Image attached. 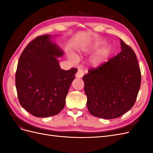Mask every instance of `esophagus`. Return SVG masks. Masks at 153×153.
I'll return each instance as SVG.
<instances>
[{
  "instance_id": "34e87169",
  "label": "esophagus",
  "mask_w": 153,
  "mask_h": 153,
  "mask_svg": "<svg viewBox=\"0 0 153 153\" xmlns=\"http://www.w3.org/2000/svg\"><path fill=\"white\" fill-rule=\"evenodd\" d=\"M84 75V73L82 69H78L77 73H76V76L77 78H82Z\"/></svg>"
}]
</instances>
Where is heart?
Masks as SVG:
<instances>
[{"mask_svg":"<svg viewBox=\"0 0 153 153\" xmlns=\"http://www.w3.org/2000/svg\"><path fill=\"white\" fill-rule=\"evenodd\" d=\"M106 43V41L104 39H99L94 41L93 43L89 45L84 48L85 52H92L94 51L98 50L101 47H103ZM112 48L110 45H106L102 48H101L93 57H92L91 62L92 65L98 67L105 62L110 55L112 53ZM68 59L72 63H76L78 61V55L75 53L69 52L68 54Z\"/></svg>","mask_w":153,"mask_h":153,"instance_id":"heart-1","label":"heart"}]
</instances>
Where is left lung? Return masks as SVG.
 Here are the masks:
<instances>
[{"mask_svg":"<svg viewBox=\"0 0 153 153\" xmlns=\"http://www.w3.org/2000/svg\"><path fill=\"white\" fill-rule=\"evenodd\" d=\"M121 40V52L83 76L87 106L95 117L117 118L135 104L141 84L136 54Z\"/></svg>","mask_w":153,"mask_h":153,"instance_id":"left-lung-1","label":"left lung"}]
</instances>
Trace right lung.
<instances>
[{
	"mask_svg": "<svg viewBox=\"0 0 153 153\" xmlns=\"http://www.w3.org/2000/svg\"><path fill=\"white\" fill-rule=\"evenodd\" d=\"M50 35L37 37L27 45L18 63L15 83L22 106L32 115L48 117L58 114L78 69L63 70L57 57L63 51Z\"/></svg>",
	"mask_w": 153,
	"mask_h": 153,
	"instance_id": "add662e5",
	"label": "right lung"
}]
</instances>
